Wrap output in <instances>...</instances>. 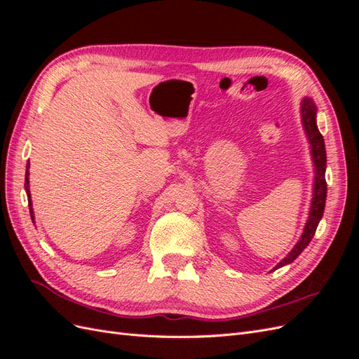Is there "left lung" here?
Returning a JSON list of instances; mask_svg holds the SVG:
<instances>
[{"label": "left lung", "instance_id": "left-lung-1", "mask_svg": "<svg viewBox=\"0 0 359 359\" xmlns=\"http://www.w3.org/2000/svg\"><path fill=\"white\" fill-rule=\"evenodd\" d=\"M318 106L310 97H304L301 100V123L306 132L307 140L310 144V153L314 166V181H313V198L310 203L309 219L304 226L302 233L299 236L298 243L293 245V248L283 257L280 262L273 268V271L292 264L302 252L307 248L310 241L313 240L314 233H316L318 224L323 215L325 210V201H327V181H325V170H327V151H325L323 136L320 135L318 124H316V112Z\"/></svg>", "mask_w": 359, "mask_h": 359}]
</instances>
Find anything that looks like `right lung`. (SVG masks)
I'll list each match as a JSON object with an SVG mask.
<instances>
[{
    "label": "right lung",
    "mask_w": 359,
    "mask_h": 359,
    "mask_svg": "<svg viewBox=\"0 0 359 359\" xmlns=\"http://www.w3.org/2000/svg\"><path fill=\"white\" fill-rule=\"evenodd\" d=\"M29 163L27 166V172H25V191H27V196H28V206H29V215H31V220L34 223V211H32V202H31V193H29Z\"/></svg>",
    "instance_id": "right-lung-1"
}]
</instances>
